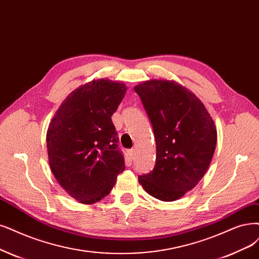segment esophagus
<instances>
[{"instance_id": "obj_1", "label": "esophagus", "mask_w": 259, "mask_h": 259, "mask_svg": "<svg viewBox=\"0 0 259 259\" xmlns=\"http://www.w3.org/2000/svg\"><path fill=\"white\" fill-rule=\"evenodd\" d=\"M136 155H137V149L136 148L129 150V157H130L131 160H133V159L136 158Z\"/></svg>"}]
</instances>
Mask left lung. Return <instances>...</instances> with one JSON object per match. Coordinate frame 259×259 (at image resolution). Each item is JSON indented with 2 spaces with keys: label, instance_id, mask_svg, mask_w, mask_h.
Returning a JSON list of instances; mask_svg holds the SVG:
<instances>
[{
  "label": "left lung",
  "instance_id": "left-lung-1",
  "mask_svg": "<svg viewBox=\"0 0 259 259\" xmlns=\"http://www.w3.org/2000/svg\"><path fill=\"white\" fill-rule=\"evenodd\" d=\"M148 114L156 139L154 169L139 177L146 192L173 202L204 177L217 145L215 124L196 95L169 80L135 86Z\"/></svg>",
  "mask_w": 259,
  "mask_h": 259
}]
</instances>
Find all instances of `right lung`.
<instances>
[{
    "label": "right lung",
    "instance_id": "right-lung-1",
    "mask_svg": "<svg viewBox=\"0 0 259 259\" xmlns=\"http://www.w3.org/2000/svg\"><path fill=\"white\" fill-rule=\"evenodd\" d=\"M126 92V84L109 79L85 83L63 101L48 128L52 173L79 203L99 202L124 169L111 117Z\"/></svg>",
    "mask_w": 259,
    "mask_h": 259
}]
</instances>
